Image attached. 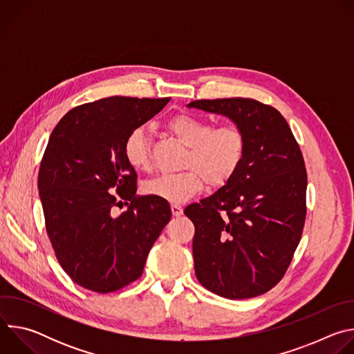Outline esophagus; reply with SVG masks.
<instances>
[{
  "mask_svg": "<svg viewBox=\"0 0 354 354\" xmlns=\"http://www.w3.org/2000/svg\"><path fill=\"white\" fill-rule=\"evenodd\" d=\"M171 210H172V214L176 216V217H179V216L183 214V207H182L180 205H176V203L171 205Z\"/></svg>",
  "mask_w": 354,
  "mask_h": 354,
  "instance_id": "34e87169",
  "label": "esophagus"
}]
</instances>
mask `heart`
<instances>
[{"label":"heart","instance_id":"1","mask_svg":"<svg viewBox=\"0 0 354 354\" xmlns=\"http://www.w3.org/2000/svg\"><path fill=\"white\" fill-rule=\"evenodd\" d=\"M165 129L187 147L182 161L185 171L144 182L142 192L148 196L183 203L203 190L206 182L214 187L228 183L243 162L246 137L236 124L214 126L212 120L180 113L171 118ZM123 151L136 171L151 169L153 162L144 127H136L127 134Z\"/></svg>","mask_w":354,"mask_h":354}]
</instances>
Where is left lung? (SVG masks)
Wrapping results in <instances>:
<instances>
[{
	"label": "left lung",
	"mask_w": 354,
	"mask_h": 354,
	"mask_svg": "<svg viewBox=\"0 0 354 354\" xmlns=\"http://www.w3.org/2000/svg\"><path fill=\"white\" fill-rule=\"evenodd\" d=\"M230 118L246 137L235 176L185 209L194 224V273L207 290L242 299L272 290L287 272L307 216V169L280 112L250 97L187 105Z\"/></svg>",
	"instance_id": "8db88e82"
}]
</instances>
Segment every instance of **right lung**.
<instances>
[{
	"instance_id": "obj_1",
	"label": "right lung",
	"mask_w": 354,
	"mask_h": 354,
	"mask_svg": "<svg viewBox=\"0 0 354 354\" xmlns=\"http://www.w3.org/2000/svg\"><path fill=\"white\" fill-rule=\"evenodd\" d=\"M169 99H99L67 112L50 134L37 178L46 231L60 266L86 290L106 294L136 281L171 220L167 200L136 194L123 151L127 134ZM123 201L128 209L115 216Z\"/></svg>"
}]
</instances>
